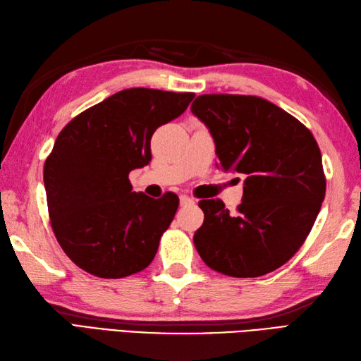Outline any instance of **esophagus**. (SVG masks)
Instances as JSON below:
<instances>
[{
    "label": "esophagus",
    "instance_id": "esophagus-1",
    "mask_svg": "<svg viewBox=\"0 0 361 361\" xmlns=\"http://www.w3.org/2000/svg\"><path fill=\"white\" fill-rule=\"evenodd\" d=\"M192 203H194V200H192V198H190L189 195H180V204H181V206L192 204Z\"/></svg>",
    "mask_w": 361,
    "mask_h": 361
}]
</instances>
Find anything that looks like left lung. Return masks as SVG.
<instances>
[{
    "instance_id": "obj_1",
    "label": "left lung",
    "mask_w": 361,
    "mask_h": 361,
    "mask_svg": "<svg viewBox=\"0 0 361 361\" xmlns=\"http://www.w3.org/2000/svg\"><path fill=\"white\" fill-rule=\"evenodd\" d=\"M216 142L220 166L245 173L231 216L221 200H200L194 234L203 262L233 278L278 270L307 239L326 195L318 142L295 116L267 99L202 94L190 105Z\"/></svg>"
}]
</instances>
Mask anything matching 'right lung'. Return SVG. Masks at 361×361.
Returning a JSON list of instances; mask_svg holds the SVG:
<instances>
[{
    "label": "right lung",
    "mask_w": 361,
    "mask_h": 361,
    "mask_svg": "<svg viewBox=\"0 0 361 361\" xmlns=\"http://www.w3.org/2000/svg\"><path fill=\"white\" fill-rule=\"evenodd\" d=\"M194 93L128 88L73 118L44 161L51 228L73 262L97 278L142 271L180 198L132 192L128 173L152 159L155 130L178 118Z\"/></svg>",
    "instance_id": "add662e5"
}]
</instances>
